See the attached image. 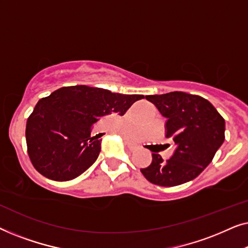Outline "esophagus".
<instances>
[{
	"label": "esophagus",
	"instance_id": "obj_1",
	"mask_svg": "<svg viewBox=\"0 0 248 248\" xmlns=\"http://www.w3.org/2000/svg\"><path fill=\"white\" fill-rule=\"evenodd\" d=\"M125 143H126L127 148L130 149L131 151H135V150H138V149H139V147H138L137 144H134V143H131V142H128V141L125 142Z\"/></svg>",
	"mask_w": 248,
	"mask_h": 248
}]
</instances>
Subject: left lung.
<instances>
[{
	"instance_id": "8db88e82",
	"label": "left lung",
	"mask_w": 248,
	"mask_h": 248,
	"mask_svg": "<svg viewBox=\"0 0 248 248\" xmlns=\"http://www.w3.org/2000/svg\"><path fill=\"white\" fill-rule=\"evenodd\" d=\"M145 98L167 118L166 137L176 150L164 160L152 154V161L141 172L152 184L171 187L187 183L201 174L225 141V120L204 98L174 91Z\"/></svg>"
}]
</instances>
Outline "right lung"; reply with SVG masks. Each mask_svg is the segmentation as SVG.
I'll return each mask as SVG.
<instances>
[{
    "mask_svg": "<svg viewBox=\"0 0 248 248\" xmlns=\"http://www.w3.org/2000/svg\"><path fill=\"white\" fill-rule=\"evenodd\" d=\"M143 98L88 86L63 87L42 98L26 125L32 166L57 182L80 176L97 160L101 149V140L90 135L93 124L111 113L122 116Z\"/></svg>",
    "mask_w": 248,
    "mask_h": 248,
    "instance_id": "add662e5",
    "label": "right lung"
}]
</instances>
